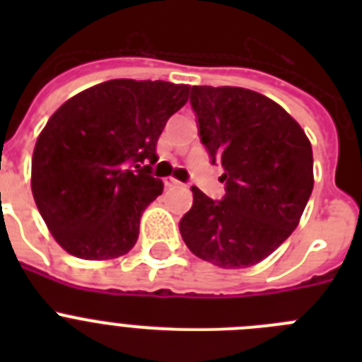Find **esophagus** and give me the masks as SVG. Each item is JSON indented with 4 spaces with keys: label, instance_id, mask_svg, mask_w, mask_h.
<instances>
[{
    "label": "esophagus",
    "instance_id": "1",
    "mask_svg": "<svg viewBox=\"0 0 362 362\" xmlns=\"http://www.w3.org/2000/svg\"><path fill=\"white\" fill-rule=\"evenodd\" d=\"M165 185H166V187H179L181 183H179L177 179H174V177H166Z\"/></svg>",
    "mask_w": 362,
    "mask_h": 362
}]
</instances>
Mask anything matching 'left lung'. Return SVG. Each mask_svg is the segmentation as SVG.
<instances>
[{"mask_svg":"<svg viewBox=\"0 0 362 362\" xmlns=\"http://www.w3.org/2000/svg\"><path fill=\"white\" fill-rule=\"evenodd\" d=\"M192 110L225 196L192 187L179 232L192 254L221 268L257 264L296 230L313 188L308 137L283 107L239 86H192Z\"/></svg>","mask_w":362,"mask_h":362,"instance_id":"obj_1","label":"left lung"}]
</instances>
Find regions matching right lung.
<instances>
[{"label":"right lung","instance_id":"1","mask_svg":"<svg viewBox=\"0 0 362 362\" xmlns=\"http://www.w3.org/2000/svg\"><path fill=\"white\" fill-rule=\"evenodd\" d=\"M188 88L112 79L54 112L32 156V196L69 254L101 261L136 245L143 210L163 192L156 145Z\"/></svg>","mask_w":362,"mask_h":362}]
</instances>
